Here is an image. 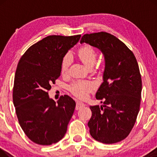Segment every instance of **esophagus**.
<instances>
[{
    "label": "esophagus",
    "instance_id": "esophagus-1",
    "mask_svg": "<svg viewBox=\"0 0 157 157\" xmlns=\"http://www.w3.org/2000/svg\"><path fill=\"white\" fill-rule=\"evenodd\" d=\"M85 106H86V105H85V104H83V103L81 102V101H77L76 102V110H78V109L81 108V107H83Z\"/></svg>",
    "mask_w": 157,
    "mask_h": 157
}]
</instances>
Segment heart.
Instances as JSON below:
<instances>
[{"label": "heart", "mask_w": 157, "mask_h": 157, "mask_svg": "<svg viewBox=\"0 0 157 157\" xmlns=\"http://www.w3.org/2000/svg\"><path fill=\"white\" fill-rule=\"evenodd\" d=\"M78 56L81 62L89 68L94 66L96 61L97 53L93 47L89 45H86L78 49ZM71 61V58L69 54H66L62 59L61 71L62 74L68 72V68ZM93 83L90 81H79L73 83L70 86V90L72 94L77 97L84 98L87 96L88 93L93 89Z\"/></svg>", "instance_id": "obj_1"}]
</instances>
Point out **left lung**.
Here are the masks:
<instances>
[{
  "label": "left lung",
  "instance_id": "obj_1",
  "mask_svg": "<svg viewBox=\"0 0 157 157\" xmlns=\"http://www.w3.org/2000/svg\"><path fill=\"white\" fill-rule=\"evenodd\" d=\"M80 43L98 48L105 59L103 83L96 94L104 105L90 106V134L99 142L117 143L129 134L140 108L142 84L138 63L123 42L106 32L85 34Z\"/></svg>",
  "mask_w": 157,
  "mask_h": 157
}]
</instances>
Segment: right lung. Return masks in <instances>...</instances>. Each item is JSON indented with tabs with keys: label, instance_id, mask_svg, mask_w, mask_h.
I'll return each instance as SVG.
<instances>
[{
	"label": "right lung",
	"instance_id": "add662e5",
	"mask_svg": "<svg viewBox=\"0 0 157 157\" xmlns=\"http://www.w3.org/2000/svg\"><path fill=\"white\" fill-rule=\"evenodd\" d=\"M80 38L48 36L30 47L18 62L13 101L21 127L37 144L57 143L67 131L76 102L65 95L56 103L48 91L61 75L64 56Z\"/></svg>",
	"mask_w": 157,
	"mask_h": 157
}]
</instances>
